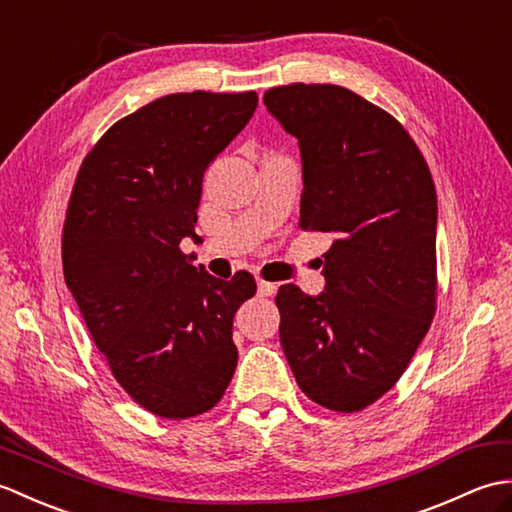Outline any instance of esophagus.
<instances>
[{
	"mask_svg": "<svg viewBox=\"0 0 512 512\" xmlns=\"http://www.w3.org/2000/svg\"><path fill=\"white\" fill-rule=\"evenodd\" d=\"M277 292V284H270V281L257 279V295L259 297H273Z\"/></svg>",
	"mask_w": 512,
	"mask_h": 512,
	"instance_id": "1",
	"label": "esophagus"
}]
</instances>
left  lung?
I'll use <instances>...</instances> for the list:
<instances>
[{
    "mask_svg": "<svg viewBox=\"0 0 512 512\" xmlns=\"http://www.w3.org/2000/svg\"><path fill=\"white\" fill-rule=\"evenodd\" d=\"M264 105L299 143L301 226L336 237L321 295L279 288L281 347L310 400L361 411L396 385L436 312L431 171L394 116L341 85H284Z\"/></svg>",
    "mask_w": 512,
    "mask_h": 512,
    "instance_id": "1",
    "label": "left lung"
}]
</instances>
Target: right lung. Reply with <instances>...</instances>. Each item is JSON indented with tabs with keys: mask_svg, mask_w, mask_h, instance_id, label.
I'll return each instance as SVG.
<instances>
[{
	"mask_svg": "<svg viewBox=\"0 0 512 512\" xmlns=\"http://www.w3.org/2000/svg\"><path fill=\"white\" fill-rule=\"evenodd\" d=\"M255 107V92L162 96L107 129L74 182L65 284L118 385L160 418L209 411L235 372L233 317L255 279H217L180 242L198 239L204 171Z\"/></svg>",
	"mask_w": 512,
	"mask_h": 512,
	"instance_id": "right-lung-1",
	"label": "right lung"
}]
</instances>
